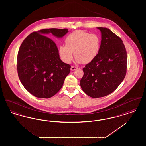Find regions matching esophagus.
I'll list each match as a JSON object with an SVG mask.
<instances>
[{"instance_id": "1", "label": "esophagus", "mask_w": 146, "mask_h": 146, "mask_svg": "<svg viewBox=\"0 0 146 146\" xmlns=\"http://www.w3.org/2000/svg\"><path fill=\"white\" fill-rule=\"evenodd\" d=\"M77 68H78V67H76V66H71L70 70H71L72 71H73V70H76Z\"/></svg>"}]
</instances>
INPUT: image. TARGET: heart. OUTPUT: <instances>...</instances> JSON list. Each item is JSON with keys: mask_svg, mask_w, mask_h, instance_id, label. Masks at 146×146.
I'll list each match as a JSON object with an SVG mask.
<instances>
[{"mask_svg": "<svg viewBox=\"0 0 146 146\" xmlns=\"http://www.w3.org/2000/svg\"><path fill=\"white\" fill-rule=\"evenodd\" d=\"M65 43L59 46L58 53L61 60L67 63L73 60V52L77 62L90 63L96 58L101 48L100 36L83 30L70 33L65 39Z\"/></svg>", "mask_w": 146, "mask_h": 146, "instance_id": "b5f03b06", "label": "heart"}]
</instances>
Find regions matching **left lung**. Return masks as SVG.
<instances>
[{
    "mask_svg": "<svg viewBox=\"0 0 146 146\" xmlns=\"http://www.w3.org/2000/svg\"><path fill=\"white\" fill-rule=\"evenodd\" d=\"M97 28L101 32L100 50L83 68L80 82L84 92L92 98L104 97L115 90L127 69V53L121 38L108 28Z\"/></svg>",
    "mask_w": 146,
    "mask_h": 146,
    "instance_id": "left-lung-1",
    "label": "left lung"
}]
</instances>
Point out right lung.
Here are the masks:
<instances>
[{"label":"right lung","mask_w":146,"mask_h":146,"mask_svg":"<svg viewBox=\"0 0 146 146\" xmlns=\"http://www.w3.org/2000/svg\"><path fill=\"white\" fill-rule=\"evenodd\" d=\"M67 28L42 29L25 38L18 52L17 69L19 79L29 93L39 98L52 97L62 87L70 66L60 58L55 42L45 35L62 38Z\"/></svg>","instance_id":"1"}]
</instances>
